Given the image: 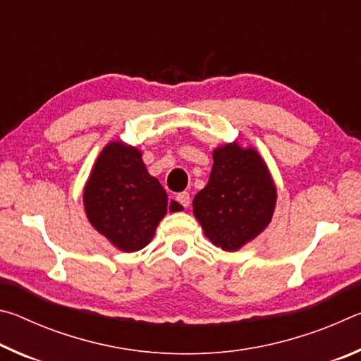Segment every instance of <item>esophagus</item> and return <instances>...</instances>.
Instances as JSON below:
<instances>
[{"label": "esophagus", "mask_w": 361, "mask_h": 361, "mask_svg": "<svg viewBox=\"0 0 361 361\" xmlns=\"http://www.w3.org/2000/svg\"><path fill=\"white\" fill-rule=\"evenodd\" d=\"M176 200H178V202L186 209V207H189V204H191V195H189V192H180L176 195Z\"/></svg>", "instance_id": "obj_1"}]
</instances>
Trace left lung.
I'll use <instances>...</instances> for the list:
<instances>
[{
  "label": "left lung",
  "mask_w": 361,
  "mask_h": 361,
  "mask_svg": "<svg viewBox=\"0 0 361 361\" xmlns=\"http://www.w3.org/2000/svg\"><path fill=\"white\" fill-rule=\"evenodd\" d=\"M276 199L259 152L228 143L213 151L209 183L195 194L192 212L213 245L235 252L271 223Z\"/></svg>",
  "instance_id": "obj_1"
}]
</instances>
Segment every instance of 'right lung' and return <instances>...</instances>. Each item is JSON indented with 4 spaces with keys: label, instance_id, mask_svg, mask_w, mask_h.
Returning a JSON list of instances; mask_svg holds the SVG:
<instances>
[{
    "label": "right lung",
    "instance_id": "obj_1",
    "mask_svg": "<svg viewBox=\"0 0 361 361\" xmlns=\"http://www.w3.org/2000/svg\"><path fill=\"white\" fill-rule=\"evenodd\" d=\"M169 197L143 164L142 152L122 142L108 143L97 157L84 188L90 224L122 252H138L154 237L167 213ZM183 207L172 200L170 212Z\"/></svg>",
    "mask_w": 361,
    "mask_h": 361
}]
</instances>
